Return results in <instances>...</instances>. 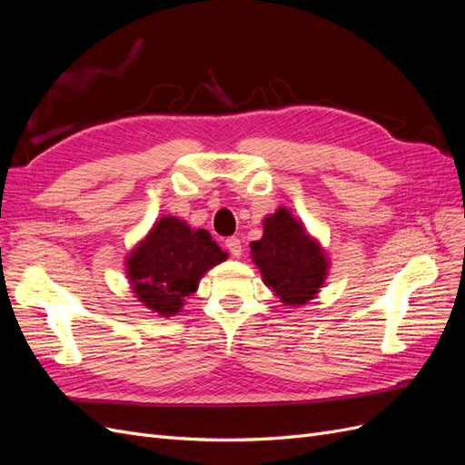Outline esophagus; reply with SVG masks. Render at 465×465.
I'll return each mask as SVG.
<instances>
[{"label":"esophagus","instance_id":"1","mask_svg":"<svg viewBox=\"0 0 465 465\" xmlns=\"http://www.w3.org/2000/svg\"><path fill=\"white\" fill-rule=\"evenodd\" d=\"M224 246H227V250L231 252L232 258H241L242 256V242L238 241L236 236L227 238V241H224Z\"/></svg>","mask_w":465,"mask_h":465}]
</instances>
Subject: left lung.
<instances>
[{
  "label": "left lung",
  "instance_id": "obj_1",
  "mask_svg": "<svg viewBox=\"0 0 465 465\" xmlns=\"http://www.w3.org/2000/svg\"><path fill=\"white\" fill-rule=\"evenodd\" d=\"M250 248L263 283L285 306L312 301L328 277L326 250L287 207H279L263 219V234L250 242Z\"/></svg>",
  "mask_w": 465,
  "mask_h": 465
}]
</instances>
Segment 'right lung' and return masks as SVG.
Instances as JSON below:
<instances>
[{
    "label": "right lung",
    "mask_w": 465,
    "mask_h": 465,
    "mask_svg": "<svg viewBox=\"0 0 465 465\" xmlns=\"http://www.w3.org/2000/svg\"><path fill=\"white\" fill-rule=\"evenodd\" d=\"M229 258L205 229L164 215L125 256V275L134 297L151 312L176 316L200 279Z\"/></svg>",
    "instance_id": "add662e5"
}]
</instances>
